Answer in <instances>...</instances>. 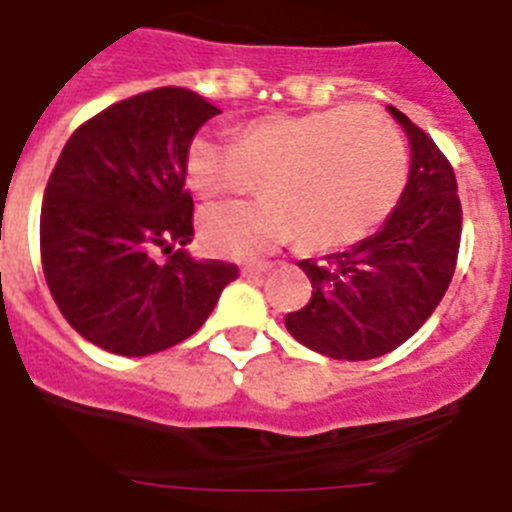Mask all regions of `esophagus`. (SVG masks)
<instances>
[{"label": "esophagus", "mask_w": 512, "mask_h": 512, "mask_svg": "<svg viewBox=\"0 0 512 512\" xmlns=\"http://www.w3.org/2000/svg\"><path fill=\"white\" fill-rule=\"evenodd\" d=\"M269 269H271V264H261V261H259V264H243L241 274H243V277L251 279V277H261V274H266Z\"/></svg>", "instance_id": "1"}]
</instances>
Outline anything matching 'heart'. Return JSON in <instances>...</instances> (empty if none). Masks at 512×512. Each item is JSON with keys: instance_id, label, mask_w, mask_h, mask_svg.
<instances>
[{"instance_id": "1", "label": "heart", "mask_w": 512, "mask_h": 512, "mask_svg": "<svg viewBox=\"0 0 512 512\" xmlns=\"http://www.w3.org/2000/svg\"><path fill=\"white\" fill-rule=\"evenodd\" d=\"M184 176L212 200L261 182L264 202L202 210L200 235L220 256L256 259L295 241L336 251L372 233L400 200L408 153L387 117L364 107L246 122L235 143L202 130L184 151Z\"/></svg>"}]
</instances>
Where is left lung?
I'll return each instance as SVG.
<instances>
[{
  "mask_svg": "<svg viewBox=\"0 0 512 512\" xmlns=\"http://www.w3.org/2000/svg\"><path fill=\"white\" fill-rule=\"evenodd\" d=\"M410 140V174L382 228L323 264L300 261L312 284L284 325L302 346L330 359L390 354L431 318L449 289L461 241L456 176L438 146L395 107Z\"/></svg>",
  "mask_w": 512,
  "mask_h": 512,
  "instance_id": "obj_1",
  "label": "left lung"
}]
</instances>
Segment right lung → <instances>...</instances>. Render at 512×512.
<instances>
[{
  "instance_id": "add662e5",
  "label": "right lung",
  "mask_w": 512,
  "mask_h": 512,
  "mask_svg": "<svg viewBox=\"0 0 512 512\" xmlns=\"http://www.w3.org/2000/svg\"><path fill=\"white\" fill-rule=\"evenodd\" d=\"M215 115L189 89H153L84 122L58 156L40 210L45 282L71 328L110 354L182 343L238 277L235 264L184 248L194 235L184 151Z\"/></svg>"
}]
</instances>
